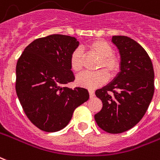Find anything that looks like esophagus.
<instances>
[{"mask_svg": "<svg viewBox=\"0 0 160 160\" xmlns=\"http://www.w3.org/2000/svg\"><path fill=\"white\" fill-rule=\"evenodd\" d=\"M89 95L91 98H94V96H95V92H94L93 90H89Z\"/></svg>", "mask_w": 160, "mask_h": 160, "instance_id": "esophagus-1", "label": "esophagus"}]
</instances>
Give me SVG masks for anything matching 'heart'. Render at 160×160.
I'll return each instance as SVG.
<instances>
[{"instance_id": "b5f03b06", "label": "heart", "mask_w": 160, "mask_h": 160, "mask_svg": "<svg viewBox=\"0 0 160 160\" xmlns=\"http://www.w3.org/2000/svg\"><path fill=\"white\" fill-rule=\"evenodd\" d=\"M87 49L91 52L99 57L97 69L104 68L110 76H113L119 72L120 62L119 58L113 54V47L108 41L104 40L92 41L87 46ZM69 64L71 70L74 73H80L82 71L84 62L80 49L77 48L72 52L69 58ZM106 71L101 69L93 73H84L80 74L76 78V84L78 86L91 89L102 86L108 80V74Z\"/></svg>"}]
</instances>
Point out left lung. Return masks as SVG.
<instances>
[{
  "instance_id": "obj_1",
  "label": "left lung",
  "mask_w": 160,
  "mask_h": 160,
  "mask_svg": "<svg viewBox=\"0 0 160 160\" xmlns=\"http://www.w3.org/2000/svg\"><path fill=\"white\" fill-rule=\"evenodd\" d=\"M113 43L120 54V72L112 82L96 91L102 108L95 120L103 131L122 133L140 121L154 92V72L148 54L127 36L114 35Z\"/></svg>"
}]
</instances>
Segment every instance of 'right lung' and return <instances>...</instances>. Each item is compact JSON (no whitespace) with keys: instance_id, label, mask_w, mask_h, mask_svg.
Instances as JSON below:
<instances>
[{"instance_id":"add662e5","label":"right lung","mask_w":160,"mask_h":160,"mask_svg":"<svg viewBox=\"0 0 160 160\" xmlns=\"http://www.w3.org/2000/svg\"><path fill=\"white\" fill-rule=\"evenodd\" d=\"M78 46L74 37L51 35L31 42L18 60V98L27 117L41 131L63 129L74 109L89 99L85 88L65 86L74 80L69 58Z\"/></svg>"}]
</instances>
